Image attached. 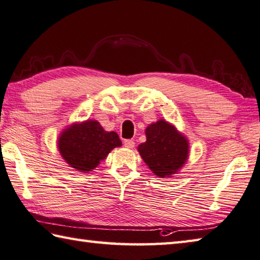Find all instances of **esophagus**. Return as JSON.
Wrapping results in <instances>:
<instances>
[{"label":"esophagus","mask_w":260,"mask_h":260,"mask_svg":"<svg viewBox=\"0 0 260 260\" xmlns=\"http://www.w3.org/2000/svg\"><path fill=\"white\" fill-rule=\"evenodd\" d=\"M123 143H124V146L126 148H134L135 147V142L133 139H125Z\"/></svg>","instance_id":"34e87169"}]
</instances>
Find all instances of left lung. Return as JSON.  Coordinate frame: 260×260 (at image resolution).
<instances>
[{
    "label": "left lung",
    "mask_w": 260,
    "mask_h": 260,
    "mask_svg": "<svg viewBox=\"0 0 260 260\" xmlns=\"http://www.w3.org/2000/svg\"><path fill=\"white\" fill-rule=\"evenodd\" d=\"M145 134L146 142L138 146L145 163L161 178L175 175L188 158V140L165 120L149 124Z\"/></svg>",
    "instance_id": "1"
}]
</instances>
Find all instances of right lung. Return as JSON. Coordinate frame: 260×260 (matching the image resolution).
I'll use <instances>...</instances> for the list:
<instances>
[{
	"mask_svg": "<svg viewBox=\"0 0 260 260\" xmlns=\"http://www.w3.org/2000/svg\"><path fill=\"white\" fill-rule=\"evenodd\" d=\"M122 145L114 131H105L98 121L74 123L59 136L58 149L66 163L80 172H89Z\"/></svg>",
	"mask_w": 260,
	"mask_h": 260,
	"instance_id": "obj_1",
	"label": "right lung"
}]
</instances>
